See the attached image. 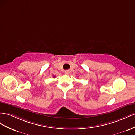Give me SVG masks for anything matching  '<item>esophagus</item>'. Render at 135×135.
Instances as JSON below:
<instances>
[{"label": "esophagus", "instance_id": "1", "mask_svg": "<svg viewBox=\"0 0 135 135\" xmlns=\"http://www.w3.org/2000/svg\"><path fill=\"white\" fill-rule=\"evenodd\" d=\"M64 72H65V74H66V75H68L69 74H70V72H69V71H67H67H65Z\"/></svg>", "mask_w": 135, "mask_h": 135}]
</instances>
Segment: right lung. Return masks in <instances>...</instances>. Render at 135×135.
<instances>
[{
  "label": "right lung",
  "instance_id": "right-lung-1",
  "mask_svg": "<svg viewBox=\"0 0 135 135\" xmlns=\"http://www.w3.org/2000/svg\"><path fill=\"white\" fill-rule=\"evenodd\" d=\"M53 78H55V76H53Z\"/></svg>",
  "mask_w": 135,
  "mask_h": 135
}]
</instances>
